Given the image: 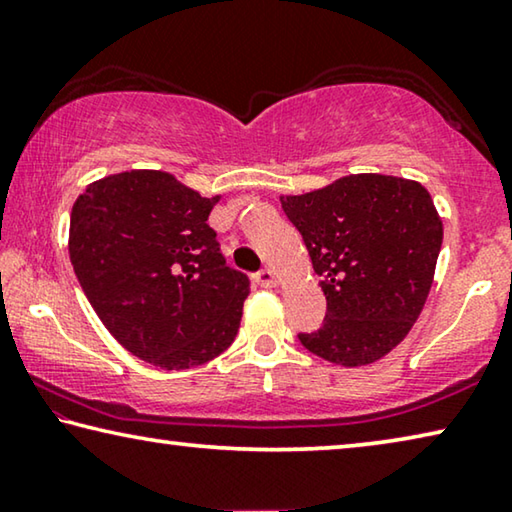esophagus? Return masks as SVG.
<instances>
[{"instance_id":"34e87169","label":"esophagus","mask_w":512,"mask_h":512,"mask_svg":"<svg viewBox=\"0 0 512 512\" xmlns=\"http://www.w3.org/2000/svg\"><path fill=\"white\" fill-rule=\"evenodd\" d=\"M255 280H257V285H262V287H276L278 285V276H276V271H271V269H264V271H259L257 276H255Z\"/></svg>"}]
</instances>
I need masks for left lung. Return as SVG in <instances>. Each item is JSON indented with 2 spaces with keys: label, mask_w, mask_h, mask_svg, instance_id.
I'll return each instance as SVG.
<instances>
[{
  "label": "left lung",
  "mask_w": 512,
  "mask_h": 512,
  "mask_svg": "<svg viewBox=\"0 0 512 512\" xmlns=\"http://www.w3.org/2000/svg\"><path fill=\"white\" fill-rule=\"evenodd\" d=\"M280 204L326 296L324 326L301 345L342 368L384 358L421 315L437 269L444 223L427 188L365 172Z\"/></svg>",
  "instance_id": "left-lung-1"
}]
</instances>
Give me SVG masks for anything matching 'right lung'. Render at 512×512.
I'll list each match as a JSON object with an SVG mask.
<instances>
[{"label":"right lung","instance_id":"obj_1","mask_svg":"<svg viewBox=\"0 0 512 512\" xmlns=\"http://www.w3.org/2000/svg\"><path fill=\"white\" fill-rule=\"evenodd\" d=\"M202 197L174 174L131 170L82 190L68 255L114 340L160 370L223 354L239 333L250 282L220 255Z\"/></svg>","mask_w":512,"mask_h":512}]
</instances>
